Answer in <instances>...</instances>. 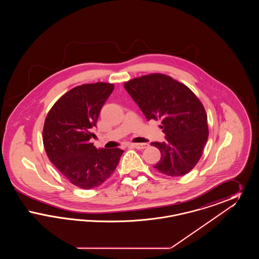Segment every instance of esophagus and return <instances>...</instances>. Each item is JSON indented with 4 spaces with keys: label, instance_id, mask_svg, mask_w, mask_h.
<instances>
[{
    "label": "esophagus",
    "instance_id": "1",
    "mask_svg": "<svg viewBox=\"0 0 259 259\" xmlns=\"http://www.w3.org/2000/svg\"><path fill=\"white\" fill-rule=\"evenodd\" d=\"M131 146L137 149H144L148 147V144H131Z\"/></svg>",
    "mask_w": 259,
    "mask_h": 259
}]
</instances>
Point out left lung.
I'll return each mask as SVG.
<instances>
[{
	"mask_svg": "<svg viewBox=\"0 0 259 259\" xmlns=\"http://www.w3.org/2000/svg\"><path fill=\"white\" fill-rule=\"evenodd\" d=\"M124 88L148 120H160L163 143H151L160 150L153 167L166 176L181 177L200 160L208 141L209 127L205 108L184 83L164 74H149L130 79Z\"/></svg>",
	"mask_w": 259,
	"mask_h": 259,
	"instance_id": "obj_1",
	"label": "left lung"
}]
</instances>
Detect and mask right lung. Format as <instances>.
<instances>
[{
	"mask_svg": "<svg viewBox=\"0 0 259 259\" xmlns=\"http://www.w3.org/2000/svg\"><path fill=\"white\" fill-rule=\"evenodd\" d=\"M114 88L112 83L78 85L56 101L47 114L42 142L50 160L71 184L91 189L116 169L124 150L96 148L90 139L101 109Z\"/></svg>",
	"mask_w": 259,
	"mask_h": 259,
	"instance_id": "1",
	"label": "right lung"
}]
</instances>
